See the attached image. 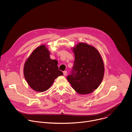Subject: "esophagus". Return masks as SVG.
Listing matches in <instances>:
<instances>
[{"instance_id":"1","label":"esophagus","mask_w":132,"mask_h":132,"mask_svg":"<svg viewBox=\"0 0 132 132\" xmlns=\"http://www.w3.org/2000/svg\"><path fill=\"white\" fill-rule=\"evenodd\" d=\"M63 73L64 76H66L67 74V71H63Z\"/></svg>"}]
</instances>
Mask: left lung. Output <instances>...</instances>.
<instances>
[{
	"instance_id": "8db88e82",
	"label": "left lung",
	"mask_w": 132,
	"mask_h": 132,
	"mask_svg": "<svg viewBox=\"0 0 132 132\" xmlns=\"http://www.w3.org/2000/svg\"><path fill=\"white\" fill-rule=\"evenodd\" d=\"M72 51L74 64L67 79L77 93H90L99 86L103 78L104 68L101 55L95 47L85 43H78Z\"/></svg>"
}]
</instances>
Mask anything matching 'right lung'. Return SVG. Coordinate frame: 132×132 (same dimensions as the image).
Returning a JSON list of instances; mask_svg holds the SVG:
<instances>
[{
    "label": "right lung",
    "instance_id": "obj_1",
    "mask_svg": "<svg viewBox=\"0 0 132 132\" xmlns=\"http://www.w3.org/2000/svg\"><path fill=\"white\" fill-rule=\"evenodd\" d=\"M57 64V61L50 58V52L44 45L35 48L26 61L23 69L30 87L38 92L48 90L56 78L63 75Z\"/></svg>",
    "mask_w": 132,
    "mask_h": 132
}]
</instances>
